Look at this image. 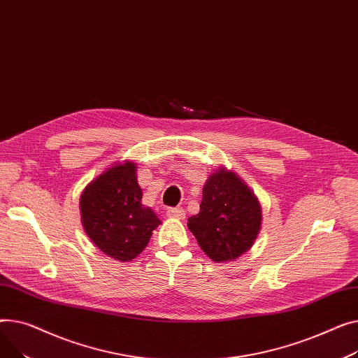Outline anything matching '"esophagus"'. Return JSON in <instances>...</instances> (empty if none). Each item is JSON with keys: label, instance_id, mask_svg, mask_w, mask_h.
Masks as SVG:
<instances>
[{"label": "esophagus", "instance_id": "34e87169", "mask_svg": "<svg viewBox=\"0 0 358 358\" xmlns=\"http://www.w3.org/2000/svg\"><path fill=\"white\" fill-rule=\"evenodd\" d=\"M166 214L169 218H176V220H183L185 218V211L182 208H169V209H167Z\"/></svg>", "mask_w": 358, "mask_h": 358}]
</instances>
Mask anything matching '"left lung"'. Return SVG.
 Wrapping results in <instances>:
<instances>
[{
  "mask_svg": "<svg viewBox=\"0 0 358 358\" xmlns=\"http://www.w3.org/2000/svg\"><path fill=\"white\" fill-rule=\"evenodd\" d=\"M262 221V205L255 192L236 172L218 167L208 176L201 209L187 218V228L209 259L225 263L253 247Z\"/></svg>",
  "mask_w": 358,
  "mask_h": 358,
  "instance_id": "obj_1",
  "label": "left lung"
}]
</instances>
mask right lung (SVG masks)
I'll return each instance as SVG.
<instances>
[{
  "label": "right lung",
  "instance_id": "add662e5",
  "mask_svg": "<svg viewBox=\"0 0 358 358\" xmlns=\"http://www.w3.org/2000/svg\"><path fill=\"white\" fill-rule=\"evenodd\" d=\"M133 160L115 162L91 180L79 199L80 221L91 241L111 259L131 262L147 247L162 221L141 203Z\"/></svg>",
  "mask_w": 358,
  "mask_h": 358
}]
</instances>
